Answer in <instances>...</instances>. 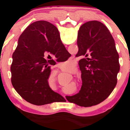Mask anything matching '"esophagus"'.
Listing matches in <instances>:
<instances>
[{
  "label": "esophagus",
  "instance_id": "34e87169",
  "mask_svg": "<svg viewBox=\"0 0 130 130\" xmlns=\"http://www.w3.org/2000/svg\"><path fill=\"white\" fill-rule=\"evenodd\" d=\"M70 73H71L72 74H73V75H74V74H75L76 73V71H70Z\"/></svg>",
  "mask_w": 130,
  "mask_h": 130
}]
</instances>
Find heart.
<instances>
[{
    "instance_id": "1",
    "label": "heart",
    "mask_w": 130,
    "mask_h": 130,
    "mask_svg": "<svg viewBox=\"0 0 130 130\" xmlns=\"http://www.w3.org/2000/svg\"><path fill=\"white\" fill-rule=\"evenodd\" d=\"M76 62L74 59L70 58L67 61L65 62H63L61 63V66L64 67V68H66L67 69L71 70L72 68H74V67L75 66Z\"/></svg>"
}]
</instances>
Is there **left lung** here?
Wrapping results in <instances>:
<instances>
[{"mask_svg":"<svg viewBox=\"0 0 130 130\" xmlns=\"http://www.w3.org/2000/svg\"><path fill=\"white\" fill-rule=\"evenodd\" d=\"M77 43L76 56L81 57L77 96L81 106L90 107L103 101L114 89L119 70V57L108 29L96 21L80 26Z\"/></svg>","mask_w":130,"mask_h":130,"instance_id":"1","label":"left lung"}]
</instances>
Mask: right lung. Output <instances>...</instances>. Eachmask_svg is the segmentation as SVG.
<instances>
[{"label": "right lung", "mask_w": 130, "mask_h": 130, "mask_svg": "<svg viewBox=\"0 0 130 130\" xmlns=\"http://www.w3.org/2000/svg\"><path fill=\"white\" fill-rule=\"evenodd\" d=\"M64 50L57 28L47 21L30 24L18 38L13 54V77L17 91L26 101L35 106L57 102L60 94L49 84L57 50Z\"/></svg>", "instance_id": "obj_1"}]
</instances>
